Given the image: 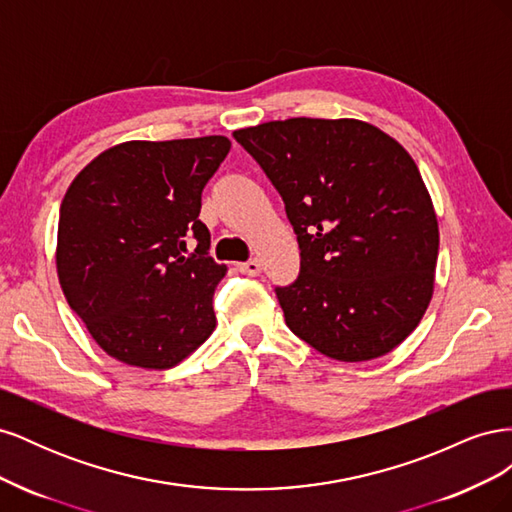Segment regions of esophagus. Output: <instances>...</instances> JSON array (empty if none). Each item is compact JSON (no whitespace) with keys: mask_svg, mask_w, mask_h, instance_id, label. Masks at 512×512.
I'll return each mask as SVG.
<instances>
[{"mask_svg":"<svg viewBox=\"0 0 512 512\" xmlns=\"http://www.w3.org/2000/svg\"><path fill=\"white\" fill-rule=\"evenodd\" d=\"M237 269L243 273V275H250V277H256L260 275V262L256 258L247 260V262H241V265H237Z\"/></svg>","mask_w":512,"mask_h":512,"instance_id":"obj_1","label":"esophagus"}]
</instances>
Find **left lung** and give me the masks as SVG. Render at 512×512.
Listing matches in <instances>:
<instances>
[{
    "mask_svg": "<svg viewBox=\"0 0 512 512\" xmlns=\"http://www.w3.org/2000/svg\"><path fill=\"white\" fill-rule=\"evenodd\" d=\"M232 136L280 192L299 241V277L275 288L288 329L346 363L404 342L431 301L440 245L410 153L356 119L294 117Z\"/></svg>",
    "mask_w": 512,
    "mask_h": 512,
    "instance_id": "8db88e82",
    "label": "left lung"
}]
</instances>
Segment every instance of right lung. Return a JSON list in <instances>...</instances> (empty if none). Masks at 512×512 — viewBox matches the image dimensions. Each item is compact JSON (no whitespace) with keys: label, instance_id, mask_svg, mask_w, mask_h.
I'll return each instance as SVG.
<instances>
[{"label":"right lung","instance_id":"obj_1","mask_svg":"<svg viewBox=\"0 0 512 512\" xmlns=\"http://www.w3.org/2000/svg\"><path fill=\"white\" fill-rule=\"evenodd\" d=\"M228 151L226 136L123 143L89 162L61 200L59 284L113 359L168 369L213 333L226 267L209 256L198 213Z\"/></svg>","mask_w":512,"mask_h":512}]
</instances>
